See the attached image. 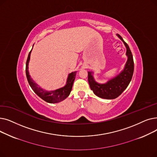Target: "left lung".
<instances>
[{"label": "left lung", "mask_w": 157, "mask_h": 157, "mask_svg": "<svg viewBox=\"0 0 157 157\" xmlns=\"http://www.w3.org/2000/svg\"><path fill=\"white\" fill-rule=\"evenodd\" d=\"M117 36L124 43L126 47V55L128 60L124 70L115 78L109 80L107 83L99 84L94 80L91 73L88 71V82L89 86L93 93L101 98L114 99L120 95L127 87L132 80L134 70L133 56L128 44L123 40L121 36L117 34Z\"/></svg>", "instance_id": "left-lung-1"}]
</instances>
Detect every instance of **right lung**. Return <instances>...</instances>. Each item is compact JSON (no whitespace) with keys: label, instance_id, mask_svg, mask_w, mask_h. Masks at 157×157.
Segmentation results:
<instances>
[{"label":"right lung","instance_id":"obj_1","mask_svg":"<svg viewBox=\"0 0 157 157\" xmlns=\"http://www.w3.org/2000/svg\"><path fill=\"white\" fill-rule=\"evenodd\" d=\"M31 50L30 51L29 54L28 55L27 59L25 71H26V76H27L28 82L30 86H31V88L33 89V90L35 92V93L37 95L40 96L41 99H43L44 101H45L48 103H58L66 98L67 97L70 95V92L71 91L73 82L76 75V72H72L69 74L68 80H67L66 85L64 87L61 89H57V90L54 91H51V92L44 91L40 87H38L37 86V85L34 82L29 75V73L28 71V63L30 59V55H31Z\"/></svg>","mask_w":157,"mask_h":157}]
</instances>
